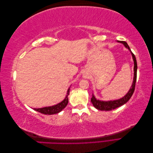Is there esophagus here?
<instances>
[{
    "label": "esophagus",
    "instance_id": "esophagus-1",
    "mask_svg": "<svg viewBox=\"0 0 153 153\" xmlns=\"http://www.w3.org/2000/svg\"><path fill=\"white\" fill-rule=\"evenodd\" d=\"M87 76L86 75H84V78H87Z\"/></svg>",
    "mask_w": 153,
    "mask_h": 153
}]
</instances>
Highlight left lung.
<instances>
[{"label": "left lung", "mask_w": 153, "mask_h": 153, "mask_svg": "<svg viewBox=\"0 0 153 153\" xmlns=\"http://www.w3.org/2000/svg\"><path fill=\"white\" fill-rule=\"evenodd\" d=\"M118 43H122L125 47L128 48L129 50V52H130L131 55H132V58L134 62V76H133V80L132 82V85L130 87V89L128 91V92L124 96H123V98L118 99V100H110V101H101L100 100H97L94 94H92V96L91 98V102L93 105L94 107L100 110H105V111H110L114 109L117 108L119 106H121L125 103H126L131 98V96L133 94V92L135 91V84H136V80H137V60L135 58V55H134L131 49L129 48L128 45L126 41H117Z\"/></svg>", "instance_id": "obj_1"}]
</instances>
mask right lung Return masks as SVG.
<instances>
[{
  "mask_svg": "<svg viewBox=\"0 0 153 153\" xmlns=\"http://www.w3.org/2000/svg\"><path fill=\"white\" fill-rule=\"evenodd\" d=\"M69 90H70V87L68 88L67 91V94L65 97V98L62 101L61 103H59L57 105H55L50 106H45L43 108H34V110L39 112L41 114H46V115H53L59 113L66 107L68 103V96L69 94Z\"/></svg>",
  "mask_w": 153,
  "mask_h": 153,
  "instance_id": "obj_1",
  "label": "right lung"
}]
</instances>
